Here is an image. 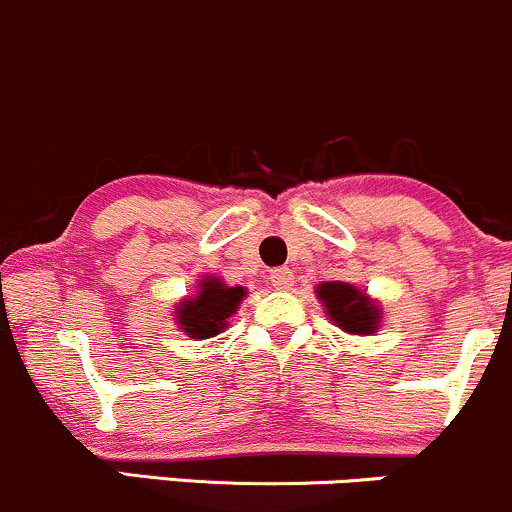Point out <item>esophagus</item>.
Listing matches in <instances>:
<instances>
[{
  "label": "esophagus",
  "mask_w": 512,
  "mask_h": 512,
  "mask_svg": "<svg viewBox=\"0 0 512 512\" xmlns=\"http://www.w3.org/2000/svg\"><path fill=\"white\" fill-rule=\"evenodd\" d=\"M269 281H272V286L276 291H289L293 286V272L289 267L272 269V274H269Z\"/></svg>",
  "instance_id": "obj_1"
}]
</instances>
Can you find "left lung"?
I'll use <instances>...</instances> for the list:
<instances>
[{
	"mask_svg": "<svg viewBox=\"0 0 512 512\" xmlns=\"http://www.w3.org/2000/svg\"><path fill=\"white\" fill-rule=\"evenodd\" d=\"M317 301L325 308L327 320L346 334H375L383 327V305L366 291L346 281H322L315 286Z\"/></svg>",
	"mask_w": 512,
	"mask_h": 512,
	"instance_id": "8db88e82",
	"label": "left lung"
}]
</instances>
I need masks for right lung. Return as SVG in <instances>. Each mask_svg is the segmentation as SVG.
Masks as SVG:
<instances>
[{
  "label": "right lung",
  "mask_w": 512,
  "mask_h": 512,
  "mask_svg": "<svg viewBox=\"0 0 512 512\" xmlns=\"http://www.w3.org/2000/svg\"><path fill=\"white\" fill-rule=\"evenodd\" d=\"M248 296L243 286H228L221 276H202L192 296L175 303L173 320L180 332L190 339H209L228 327V320L236 315L238 305Z\"/></svg>",
  "instance_id": "right-lung-1"
}]
</instances>
